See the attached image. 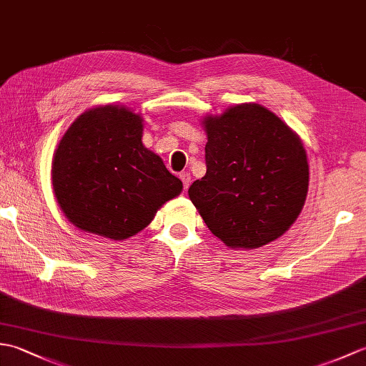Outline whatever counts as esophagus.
<instances>
[{"label": "esophagus", "instance_id": "obj_1", "mask_svg": "<svg viewBox=\"0 0 366 366\" xmlns=\"http://www.w3.org/2000/svg\"><path fill=\"white\" fill-rule=\"evenodd\" d=\"M179 177H181V181L184 184V190H187L189 185H190V181H192L190 173H189V171H182V173L179 174Z\"/></svg>", "mask_w": 366, "mask_h": 366}]
</instances>
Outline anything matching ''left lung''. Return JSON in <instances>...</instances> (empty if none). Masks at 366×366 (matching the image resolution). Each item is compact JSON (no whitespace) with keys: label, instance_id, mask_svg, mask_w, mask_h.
<instances>
[{"label":"left lung","instance_id":"8db88e82","mask_svg":"<svg viewBox=\"0 0 366 366\" xmlns=\"http://www.w3.org/2000/svg\"><path fill=\"white\" fill-rule=\"evenodd\" d=\"M206 174L189 189L207 228L229 248H258L283 236L308 192L299 135L258 104L206 116Z\"/></svg>","mask_w":366,"mask_h":366}]
</instances>
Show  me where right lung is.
Wrapping results in <instances>:
<instances>
[{"label":"right lung","instance_id":"add662e5","mask_svg":"<svg viewBox=\"0 0 366 366\" xmlns=\"http://www.w3.org/2000/svg\"><path fill=\"white\" fill-rule=\"evenodd\" d=\"M142 137V116L119 105L91 108L67 129L53 155L51 182L61 211L76 228L124 240L181 193V179Z\"/></svg>","mask_w":366,"mask_h":366}]
</instances>
